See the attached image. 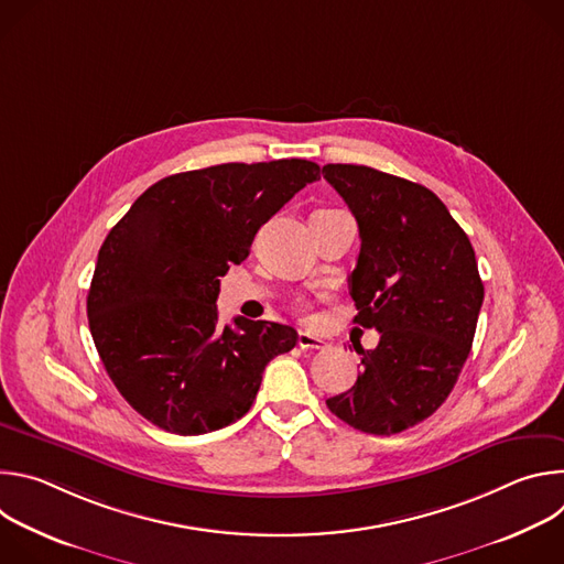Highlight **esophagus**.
Segmentation results:
<instances>
[{
	"instance_id": "1",
	"label": "esophagus",
	"mask_w": 564,
	"mask_h": 564,
	"mask_svg": "<svg viewBox=\"0 0 564 564\" xmlns=\"http://www.w3.org/2000/svg\"><path fill=\"white\" fill-rule=\"evenodd\" d=\"M299 346L303 348V350H321V348H326V341L324 339H318V337H314V335H310V333H305V330H301L299 333Z\"/></svg>"
}]
</instances>
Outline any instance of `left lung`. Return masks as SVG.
Returning a JSON list of instances; mask_svg holds the SVG:
<instances>
[{
	"label": "left lung",
	"instance_id": "left-lung-1",
	"mask_svg": "<svg viewBox=\"0 0 564 564\" xmlns=\"http://www.w3.org/2000/svg\"><path fill=\"white\" fill-rule=\"evenodd\" d=\"M324 178L359 225L355 324L381 335L375 350L355 348L364 370L326 404L357 431L401 433L444 404L470 352L485 301L475 252L424 185L364 165H326Z\"/></svg>",
	"mask_w": 564,
	"mask_h": 564
}]
</instances>
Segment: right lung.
<instances>
[{"mask_svg": "<svg viewBox=\"0 0 564 564\" xmlns=\"http://www.w3.org/2000/svg\"><path fill=\"white\" fill-rule=\"evenodd\" d=\"M318 178L301 158L174 174L109 231L87 296L89 328L107 375L144 420L203 435L250 411L265 366L296 346V330L246 316L220 328V276Z\"/></svg>", "mask_w": 564, "mask_h": 564, "instance_id": "add662e5", "label": "right lung"}]
</instances>
